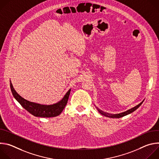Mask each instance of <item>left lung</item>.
Here are the masks:
<instances>
[{"label": "left lung", "instance_id": "left-lung-1", "mask_svg": "<svg viewBox=\"0 0 159 159\" xmlns=\"http://www.w3.org/2000/svg\"><path fill=\"white\" fill-rule=\"evenodd\" d=\"M143 101H144V100H143V101H142L140 104H139L138 105H137L136 106H134V107H132V108H131V109H128V110H127V111H125V112L119 113V114H110V113L104 112L103 111H102V110L99 109L98 107H97L95 105H94V106H96V109H98V112L100 113V114H101L102 115H103V116H106V117L111 118H120L123 117V116H126V115L130 114V113L133 112L136 109H137L142 105V104L143 103Z\"/></svg>", "mask_w": 159, "mask_h": 159}]
</instances>
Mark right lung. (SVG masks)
Segmentation results:
<instances>
[{"mask_svg": "<svg viewBox=\"0 0 159 159\" xmlns=\"http://www.w3.org/2000/svg\"><path fill=\"white\" fill-rule=\"evenodd\" d=\"M10 87L14 98L22 106V107H24L26 111L31 113L32 115L41 118H51L60 115L68 102V99H69L71 90V89L68 90L63 98L57 103L46 105L31 102L22 98L16 91L11 80Z\"/></svg>", "mask_w": 159, "mask_h": 159, "instance_id": "1", "label": "right lung"}]
</instances>
